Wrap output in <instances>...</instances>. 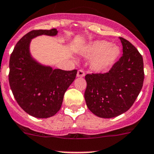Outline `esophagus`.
I'll return each mask as SVG.
<instances>
[{"instance_id":"obj_1","label":"esophagus","mask_w":154,"mask_h":154,"mask_svg":"<svg viewBox=\"0 0 154 154\" xmlns=\"http://www.w3.org/2000/svg\"><path fill=\"white\" fill-rule=\"evenodd\" d=\"M85 73L83 69H79L78 71H77V76L78 77H85Z\"/></svg>"}]
</instances>
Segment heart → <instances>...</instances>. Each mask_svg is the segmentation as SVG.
Segmentation results:
<instances>
[{
	"instance_id": "heart-1",
	"label": "heart",
	"mask_w": 154,
	"mask_h": 154,
	"mask_svg": "<svg viewBox=\"0 0 154 154\" xmlns=\"http://www.w3.org/2000/svg\"><path fill=\"white\" fill-rule=\"evenodd\" d=\"M88 57H94L92 60V67L97 72L109 69L119 57L120 49L116 45H111L107 41H97L91 44L86 49Z\"/></svg>"
}]
</instances>
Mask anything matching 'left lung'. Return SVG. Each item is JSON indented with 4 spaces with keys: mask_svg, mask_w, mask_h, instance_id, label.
Here are the masks:
<instances>
[{
    "mask_svg": "<svg viewBox=\"0 0 154 154\" xmlns=\"http://www.w3.org/2000/svg\"><path fill=\"white\" fill-rule=\"evenodd\" d=\"M119 38L123 53L110 70L85 76L87 106L100 118H114L129 110L143 85V57L128 40Z\"/></svg>",
    "mask_w": 154,
    "mask_h": 154,
    "instance_id": "1",
    "label": "left lung"
}]
</instances>
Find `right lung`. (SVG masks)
I'll return each instance as SVG.
<instances>
[{"label": "right lung", "instance_id": "add662e5", "mask_svg": "<svg viewBox=\"0 0 154 154\" xmlns=\"http://www.w3.org/2000/svg\"><path fill=\"white\" fill-rule=\"evenodd\" d=\"M57 32V29L31 31L17 42L9 61V84L14 98L25 112L38 119L51 117L60 111L64 94L77 75V69H53L31 56V40Z\"/></svg>", "mask_w": 154, "mask_h": 154}]
</instances>
